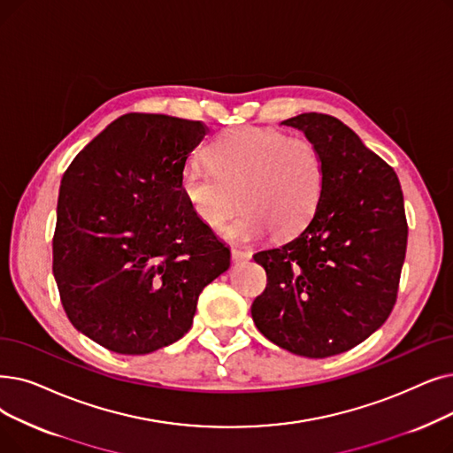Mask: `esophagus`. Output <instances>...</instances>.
I'll list each match as a JSON object with an SVG mask.
<instances>
[{
    "label": "esophagus",
    "instance_id": "esophagus-1",
    "mask_svg": "<svg viewBox=\"0 0 453 453\" xmlns=\"http://www.w3.org/2000/svg\"><path fill=\"white\" fill-rule=\"evenodd\" d=\"M231 259L237 261V263L248 261V259H251V251L250 250H241V248H233L231 250Z\"/></svg>",
    "mask_w": 453,
    "mask_h": 453
}]
</instances>
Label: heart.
Returning <instances> with one entry per match:
<instances>
[{
	"label": "heart",
	"instance_id": "b5f03b06",
	"mask_svg": "<svg viewBox=\"0 0 453 453\" xmlns=\"http://www.w3.org/2000/svg\"><path fill=\"white\" fill-rule=\"evenodd\" d=\"M207 159L185 165L181 192L209 227H220L242 205L224 229L229 241H257L270 229L275 237H290L309 224L322 203L326 161L319 146L307 139L242 126L216 136Z\"/></svg>",
	"mask_w": 453,
	"mask_h": 453
}]
</instances>
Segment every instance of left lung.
Segmentation results:
<instances>
[{"label": "left lung", "instance_id": "left-lung-1", "mask_svg": "<svg viewBox=\"0 0 453 453\" xmlns=\"http://www.w3.org/2000/svg\"><path fill=\"white\" fill-rule=\"evenodd\" d=\"M281 124L319 146L327 180L296 237L253 255L268 283L251 317L273 344L324 359L368 339L396 303L407 248L403 194L396 172L339 118L303 112Z\"/></svg>", "mask_w": 453, "mask_h": 453}]
</instances>
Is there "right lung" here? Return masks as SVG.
Masks as SVG:
<instances>
[{
  "label": "right lung",
  "instance_id": "1",
  "mask_svg": "<svg viewBox=\"0 0 453 453\" xmlns=\"http://www.w3.org/2000/svg\"><path fill=\"white\" fill-rule=\"evenodd\" d=\"M207 126L166 114L116 118L66 168L53 275L66 317L100 346L144 356L180 341L229 248L196 216L181 172Z\"/></svg>",
  "mask_w": 453,
  "mask_h": 453
}]
</instances>
